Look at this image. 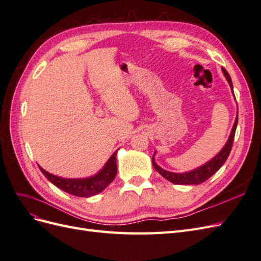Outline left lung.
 Here are the masks:
<instances>
[{
    "label": "left lung",
    "instance_id": "obj_1",
    "mask_svg": "<svg viewBox=\"0 0 261 261\" xmlns=\"http://www.w3.org/2000/svg\"><path fill=\"white\" fill-rule=\"evenodd\" d=\"M222 72H223L228 85H230V87H231V90L234 94L233 84H232V80H231L230 75H228V73L226 72V69L224 67H222ZM238 122H239V112H238V114H236V118H235V122H234V125H233V128L231 130L230 136H228V139L226 141V144L224 145V147L220 150V152L216 156H213L211 160H209L207 163H204L203 165H201V167L189 171V172H185V173H174V172L163 170L162 168H160L159 165H158L154 162V155H155V151H154V154L152 155L153 168L158 172H159L165 179H168L169 181H171V183H173V184H177V185H198V184L203 183L204 180H207L209 177H211L225 163L228 154H230V152H231L232 146H233L235 130H236V126H238Z\"/></svg>",
    "mask_w": 261,
    "mask_h": 261
}]
</instances>
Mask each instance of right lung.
<instances>
[{
	"label": "right lung",
	"instance_id": "add662e5",
	"mask_svg": "<svg viewBox=\"0 0 261 261\" xmlns=\"http://www.w3.org/2000/svg\"><path fill=\"white\" fill-rule=\"evenodd\" d=\"M116 153L117 150L110 156V159L107 161L105 167L102 168L97 174L85 178L60 177L46 172L40 167V165H38V167L42 172V174L48 178L53 185L59 187L62 191L78 197H90L101 193L113 181L117 172Z\"/></svg>",
	"mask_w": 261,
	"mask_h": 261
}]
</instances>
